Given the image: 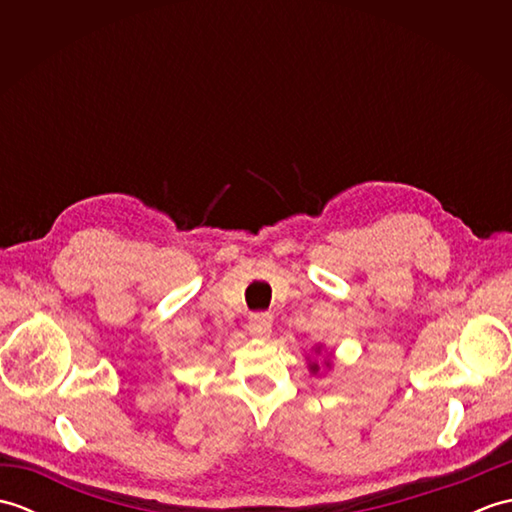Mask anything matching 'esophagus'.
<instances>
[{
  "mask_svg": "<svg viewBox=\"0 0 512 512\" xmlns=\"http://www.w3.org/2000/svg\"><path fill=\"white\" fill-rule=\"evenodd\" d=\"M248 328H250V332L257 336V339H268L270 332H273V317H270L268 312L250 314Z\"/></svg>",
  "mask_w": 512,
  "mask_h": 512,
  "instance_id": "esophagus-1",
  "label": "esophagus"
}]
</instances>
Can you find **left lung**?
I'll list each match as a JSON object with an SVG mask.
<instances>
[{"label":"left lung","instance_id":"8db88e82","mask_svg":"<svg viewBox=\"0 0 512 512\" xmlns=\"http://www.w3.org/2000/svg\"><path fill=\"white\" fill-rule=\"evenodd\" d=\"M325 365H330V363H325ZM310 372H312V374H317V372H319V363H314V361H312V363H310Z\"/></svg>","mask_w":512,"mask_h":512}]
</instances>
